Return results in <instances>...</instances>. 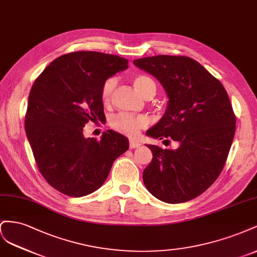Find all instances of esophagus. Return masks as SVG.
<instances>
[{"instance_id":"esophagus-1","label":"esophagus","mask_w":257,"mask_h":257,"mask_svg":"<svg viewBox=\"0 0 257 257\" xmlns=\"http://www.w3.org/2000/svg\"><path fill=\"white\" fill-rule=\"evenodd\" d=\"M141 145V143L139 142L138 140H135V139H130L129 140V146H130V149H137V148H139V146Z\"/></svg>"}]
</instances>
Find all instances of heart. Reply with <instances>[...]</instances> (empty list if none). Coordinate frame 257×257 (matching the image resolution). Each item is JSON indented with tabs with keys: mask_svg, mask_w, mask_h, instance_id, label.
Returning a JSON list of instances; mask_svg holds the SVG:
<instances>
[{
	"mask_svg": "<svg viewBox=\"0 0 257 257\" xmlns=\"http://www.w3.org/2000/svg\"><path fill=\"white\" fill-rule=\"evenodd\" d=\"M133 83L138 92L143 97L146 96H154L156 93L157 86L156 83L154 82V79L151 78L148 75L144 74H138L134 76ZM116 86V79L114 77L107 78L105 82L102 85L101 88V100L104 104L108 103V101L111 100V97L113 94V91ZM145 118L142 116H135L131 114L120 113L112 117L111 126L116 131H118L120 134H123L129 137L136 136L141 128L145 126Z\"/></svg>",
	"mask_w": 257,
	"mask_h": 257,
	"instance_id": "1",
	"label": "heart"
}]
</instances>
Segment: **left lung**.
Here are the masks:
<instances>
[{
  "label": "left lung",
  "instance_id": "obj_1",
  "mask_svg": "<svg viewBox=\"0 0 257 257\" xmlns=\"http://www.w3.org/2000/svg\"><path fill=\"white\" fill-rule=\"evenodd\" d=\"M134 64L155 76L169 99L164 116L146 136L180 143L177 150L146 145L153 158L143 171L144 184L164 202L192 200L213 184L228 156L236 130L228 94L189 57L159 55Z\"/></svg>",
  "mask_w": 257,
  "mask_h": 257
}]
</instances>
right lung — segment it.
I'll return each instance as SVG.
<instances>
[{
	"mask_svg": "<svg viewBox=\"0 0 257 257\" xmlns=\"http://www.w3.org/2000/svg\"><path fill=\"white\" fill-rule=\"evenodd\" d=\"M128 68L124 58L75 51L58 57L35 79L25 118L27 138L41 174L70 197L93 193L112 165L129 149L128 139L113 130L101 140L85 138L88 121L105 118L101 88Z\"/></svg>",
	"mask_w": 257,
	"mask_h": 257,
	"instance_id": "1",
	"label": "right lung"
}]
</instances>
